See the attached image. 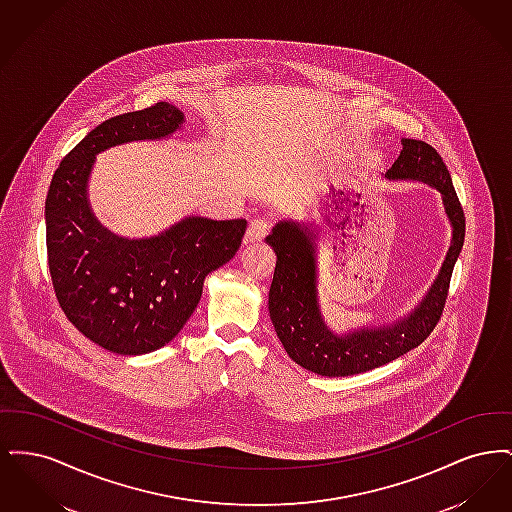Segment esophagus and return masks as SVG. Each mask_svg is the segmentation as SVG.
I'll use <instances>...</instances> for the list:
<instances>
[{"label":"esophagus","mask_w":512,"mask_h":512,"mask_svg":"<svg viewBox=\"0 0 512 512\" xmlns=\"http://www.w3.org/2000/svg\"><path fill=\"white\" fill-rule=\"evenodd\" d=\"M268 226H270V222H268V219H263V217L251 220L249 226H247V232H245V242L247 244L261 242L267 236Z\"/></svg>","instance_id":"1"}]
</instances>
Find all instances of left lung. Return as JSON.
I'll list each match as a JSON object with an SVG mask.
<instances>
[{"label":"left lung","instance_id":"8db88e82","mask_svg":"<svg viewBox=\"0 0 512 512\" xmlns=\"http://www.w3.org/2000/svg\"><path fill=\"white\" fill-rule=\"evenodd\" d=\"M403 149L386 176L422 180L443 197L453 226L447 257L430 292L409 317L391 326L334 334L318 309L313 232L293 220L278 222L267 236L276 253L268 311L286 353L297 365L320 376H351L386 365L426 340L441 318L449 282L464 244V213L441 155L420 140H401Z\"/></svg>","mask_w":512,"mask_h":512}]
</instances>
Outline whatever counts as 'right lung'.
<instances>
[{"label": "right lung", "mask_w": 512, "mask_h": 512, "mask_svg": "<svg viewBox=\"0 0 512 512\" xmlns=\"http://www.w3.org/2000/svg\"><path fill=\"white\" fill-rule=\"evenodd\" d=\"M184 115L167 101L101 122L71 149L46 197L55 297L74 326L107 351L144 355L184 328L203 280L242 245L245 219L186 217L153 238H119L94 217L86 186L99 151L172 134Z\"/></svg>", "instance_id": "add662e5"}]
</instances>
